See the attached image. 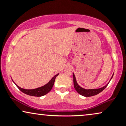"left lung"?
I'll use <instances>...</instances> for the list:
<instances>
[{"instance_id": "1", "label": "left lung", "mask_w": 126, "mask_h": 126, "mask_svg": "<svg viewBox=\"0 0 126 126\" xmlns=\"http://www.w3.org/2000/svg\"><path fill=\"white\" fill-rule=\"evenodd\" d=\"M113 75H114V73L113 75H112V77L111 78L110 80L112 78ZM73 84H74L75 89H76V91H77L78 94H79L82 95V96H86V97L94 96V95L98 94L100 93L101 92H102V91H103L104 89L107 87V86L108 84L109 83V82H108L105 86H103L102 88H98V89H85V88H82L81 86H79V84H78L77 81H76V77H75V74L73 73Z\"/></svg>"}]
</instances>
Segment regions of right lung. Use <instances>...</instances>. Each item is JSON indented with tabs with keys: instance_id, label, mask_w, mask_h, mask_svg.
Returning a JSON list of instances; mask_svg holds the SVG:
<instances>
[{
	"instance_id": "add662e5",
	"label": "right lung",
	"mask_w": 126,
	"mask_h": 126,
	"mask_svg": "<svg viewBox=\"0 0 126 126\" xmlns=\"http://www.w3.org/2000/svg\"><path fill=\"white\" fill-rule=\"evenodd\" d=\"M59 73H57V75H56L55 76H53L51 78V80L49 81L48 83H46V85H44V86H42L41 87H39L35 89H24V88H22L19 86H18L15 82H14V83L16 85V86L18 88V89H19L21 92H24L25 94L30 95V96H44V95H46L47 94H48L50 91L51 90L52 88H53V85H54L55 79L58 76Z\"/></svg>"
}]
</instances>
